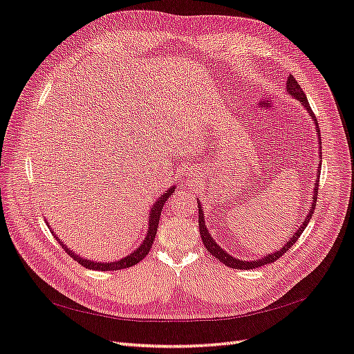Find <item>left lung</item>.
I'll return each mask as SVG.
<instances>
[{
  "label": "left lung",
  "mask_w": 354,
  "mask_h": 354,
  "mask_svg": "<svg viewBox=\"0 0 354 354\" xmlns=\"http://www.w3.org/2000/svg\"><path fill=\"white\" fill-rule=\"evenodd\" d=\"M288 92L292 95L293 98L299 100V101L304 104L305 109H307V111L311 114V118L314 119V122H316L317 132L320 133L319 123H317L316 116H314V113H313V110H311V107H310L308 100H307V97H305V93H304V91H302V88H301V84L298 83V80H296V79L293 77L292 74L289 75V79H288ZM320 168H322V165L319 167V169H320ZM317 174H319V177H320V171H319ZM314 190H316V195L313 196V205L310 207V213H308L307 218H305V221L302 222V225L299 226L298 231H296V234L290 238V241H289L288 244H284V247H281L280 250H277L274 254H268L266 257H262V259H259V261H252V262L235 259V257L229 256L226 252H223L222 247H218V245L216 244V241H213V238L209 236V234H208V231H207V227H205L203 208L198 207V208H199V221H198V223H199V234H201V238H203V243H204L205 248L209 252V254L216 257V259H218L222 263H225L226 266H231V268H236V270H253V268H259V266H262V265L275 262L277 259H280V257H281L286 252H288L289 248H290L296 241L299 240V236H301V234L304 232V229L307 227V225H308V222H310V218H311V216H313V213H314V208H316L317 192H319V183H316V189H314Z\"/></svg>",
  "instance_id": "left-lung-1"
}]
</instances>
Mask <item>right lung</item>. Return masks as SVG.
<instances>
[{
  "instance_id": "add662e5",
  "label": "right lung",
  "mask_w": 354,
  "mask_h": 354,
  "mask_svg": "<svg viewBox=\"0 0 354 354\" xmlns=\"http://www.w3.org/2000/svg\"><path fill=\"white\" fill-rule=\"evenodd\" d=\"M174 192V187H171L167 194L162 195L151 208V213H150V223H149V234L146 236V240L142 241V244L137 248L136 252L131 253L129 256L123 257V259L118 261V262H110V263H101V262H92V261H86L82 259L80 256L74 254L71 250H68L64 244V250L68 253L75 262H79L82 266H86V268L89 270H98V271H116V270H123V268H129V266L137 265L140 261L145 259V257L149 254L151 244L155 241V236H156V231H158V225H159V218H160V213H162V207H164L165 201L171 196V194ZM55 235V234H53ZM59 241V240H58Z\"/></svg>"
}]
</instances>
